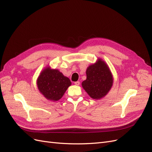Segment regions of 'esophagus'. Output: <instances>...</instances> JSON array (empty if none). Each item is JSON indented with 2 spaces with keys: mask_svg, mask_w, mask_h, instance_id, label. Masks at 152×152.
Listing matches in <instances>:
<instances>
[{
  "mask_svg": "<svg viewBox=\"0 0 152 152\" xmlns=\"http://www.w3.org/2000/svg\"><path fill=\"white\" fill-rule=\"evenodd\" d=\"M74 84L76 85V86H79L80 85V82L79 81H77V82H75Z\"/></svg>",
  "mask_w": 152,
  "mask_h": 152,
  "instance_id": "obj_1",
  "label": "esophagus"
}]
</instances>
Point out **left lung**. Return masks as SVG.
<instances>
[{"label": "left lung", "mask_w": 152, "mask_h": 152, "mask_svg": "<svg viewBox=\"0 0 152 152\" xmlns=\"http://www.w3.org/2000/svg\"><path fill=\"white\" fill-rule=\"evenodd\" d=\"M87 79L82 86L92 98H103L111 89L113 78L108 66L102 59L87 68Z\"/></svg>", "instance_id": "left-lung-1"}]
</instances>
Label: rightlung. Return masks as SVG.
Here are the masks:
<instances>
[{"label": "right lung", "instance_id": "1", "mask_svg": "<svg viewBox=\"0 0 152 152\" xmlns=\"http://www.w3.org/2000/svg\"><path fill=\"white\" fill-rule=\"evenodd\" d=\"M40 92L48 99L58 101L62 98L71 81L58 70L46 68L40 73L37 79Z\"/></svg>", "mask_w": 152, "mask_h": 152}]
</instances>
